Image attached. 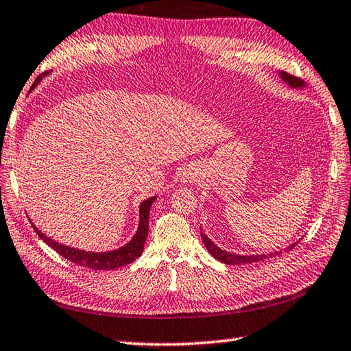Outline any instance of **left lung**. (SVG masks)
<instances>
[{
	"label": "left lung",
	"instance_id": "8db88e82",
	"mask_svg": "<svg viewBox=\"0 0 351 351\" xmlns=\"http://www.w3.org/2000/svg\"><path fill=\"white\" fill-rule=\"evenodd\" d=\"M280 75L282 80L289 86L291 89H304L306 88V83L302 80V78L291 75L288 73H285V71H280L278 73ZM202 230V239H203V244L206 247L207 252H209L213 257H215L217 261L226 263V265H244V263H254V262H261V261H265L269 259V257H276L278 254H282L283 252H291L292 248H294L298 242H294V244H291L289 247H286L285 250H280V252H274V253H267V254H236V253H228L226 250H223L221 247H218L217 244H213V242L207 238V234L203 233V228H199Z\"/></svg>",
	"mask_w": 351,
	"mask_h": 351
}]
</instances>
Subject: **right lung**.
I'll use <instances>...</instances> for the list:
<instances>
[{
    "label": "right lung",
    "instance_id": "add662e5",
    "mask_svg": "<svg viewBox=\"0 0 351 351\" xmlns=\"http://www.w3.org/2000/svg\"><path fill=\"white\" fill-rule=\"evenodd\" d=\"M42 80V77H38L34 86ZM33 86V88H34ZM156 197H152L142 202L139 206V226L138 230H136L134 236L127 242L125 245L121 248L112 250V252H84L80 248H73L65 244H60V242H56L54 239L48 238L45 233H42L38 227L33 226L36 233L39 234V238L45 242L47 245L54 248L57 253L65 257V259L77 263L80 267H86L90 269H115L121 268L124 265H128L133 261L138 259V257L144 252V245L147 241L148 234V219H149V209H152V204L154 203Z\"/></svg>",
    "mask_w": 351,
    "mask_h": 351
}]
</instances>
